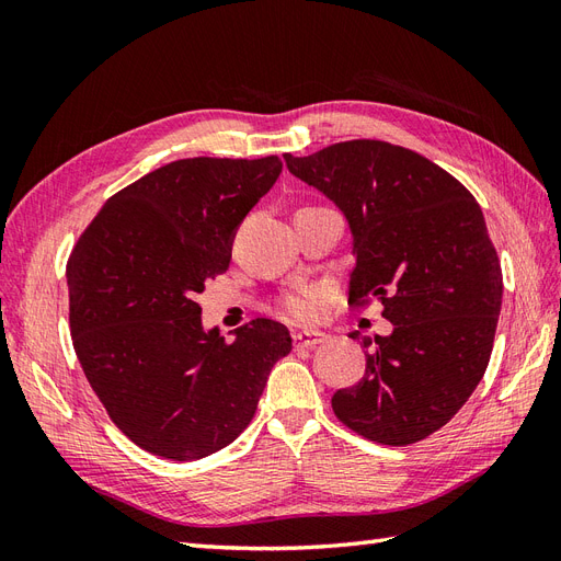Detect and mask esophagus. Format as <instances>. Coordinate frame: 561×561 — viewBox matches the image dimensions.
<instances>
[{
    "mask_svg": "<svg viewBox=\"0 0 561 561\" xmlns=\"http://www.w3.org/2000/svg\"><path fill=\"white\" fill-rule=\"evenodd\" d=\"M293 342L297 348H309V346H318L322 342H328V334L320 330H309V332H295Z\"/></svg>",
    "mask_w": 561,
    "mask_h": 561,
    "instance_id": "1",
    "label": "esophagus"
}]
</instances>
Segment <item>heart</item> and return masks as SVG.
I'll list each match as a JSON object with an SVG mask.
<instances>
[{
	"mask_svg": "<svg viewBox=\"0 0 561 561\" xmlns=\"http://www.w3.org/2000/svg\"><path fill=\"white\" fill-rule=\"evenodd\" d=\"M320 301H322V290H316V287H304V290H295L283 299V309L295 320H311L318 313Z\"/></svg>",
	"mask_w": 561,
	"mask_h": 561,
	"instance_id": "heart-1",
	"label": "heart"
}]
</instances>
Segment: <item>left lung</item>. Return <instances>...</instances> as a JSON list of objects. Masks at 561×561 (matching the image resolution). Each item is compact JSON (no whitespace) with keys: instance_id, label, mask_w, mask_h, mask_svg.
Returning <instances> with one entry per match:
<instances>
[{"instance_id":"1","label":"left lung","mask_w":561,"mask_h":561,"mask_svg":"<svg viewBox=\"0 0 561 561\" xmlns=\"http://www.w3.org/2000/svg\"><path fill=\"white\" fill-rule=\"evenodd\" d=\"M283 159L346 219L348 304L381 299L393 325L365 342V377L336 390L332 410L371 443H419L466 404L494 346L503 276L478 201L426 157L381 140Z\"/></svg>"}]
</instances>
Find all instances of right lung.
<instances>
[{"label":"right lung","instance_id":"obj_1","mask_svg":"<svg viewBox=\"0 0 561 561\" xmlns=\"http://www.w3.org/2000/svg\"><path fill=\"white\" fill-rule=\"evenodd\" d=\"M283 171L278 157L180 159L114 194L67 262L77 358L135 445L196 461L257 410L285 325L257 318L225 342L196 297L225 274L236 229Z\"/></svg>","mask_w":561,"mask_h":561}]
</instances>
